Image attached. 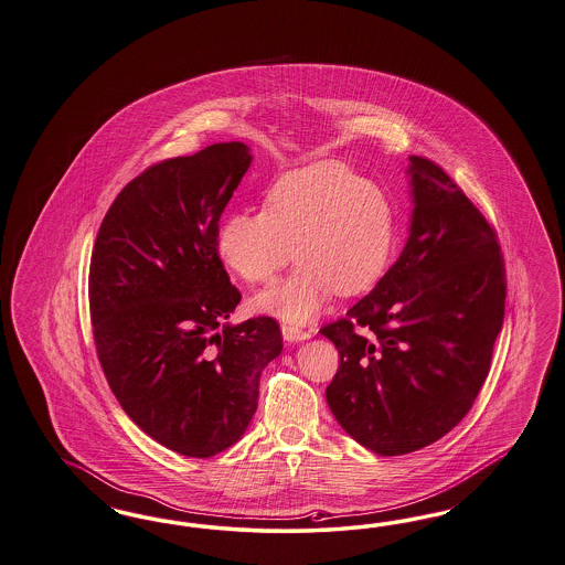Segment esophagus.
Masks as SVG:
<instances>
[{"label":"esophagus","mask_w":565,"mask_h":565,"mask_svg":"<svg viewBox=\"0 0 565 565\" xmlns=\"http://www.w3.org/2000/svg\"><path fill=\"white\" fill-rule=\"evenodd\" d=\"M281 334H284V339L290 340V342H298V340L311 339L313 330H307V328H300V326H294V323H284Z\"/></svg>","instance_id":"obj_1"}]
</instances>
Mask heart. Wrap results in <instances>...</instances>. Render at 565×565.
<instances>
[{
	"label": "heart",
	"mask_w": 565,
	"mask_h": 565,
	"mask_svg": "<svg viewBox=\"0 0 565 565\" xmlns=\"http://www.w3.org/2000/svg\"><path fill=\"white\" fill-rule=\"evenodd\" d=\"M393 242L383 191L339 161L277 177L263 195V212H233L216 233L218 256L249 284L273 281L294 254L292 275L256 300L258 309L290 321L311 319L332 292L370 290L383 277Z\"/></svg>",
	"instance_id": "1"
}]
</instances>
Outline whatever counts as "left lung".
<instances>
[{"label": "left lung", "mask_w": 565, "mask_h": 565, "mask_svg": "<svg viewBox=\"0 0 565 565\" xmlns=\"http://www.w3.org/2000/svg\"><path fill=\"white\" fill-rule=\"evenodd\" d=\"M409 163L406 248L372 292L319 330L340 355L328 406L381 456L427 448L469 414L504 321L497 228L441 166Z\"/></svg>", "instance_id": "1"}]
</instances>
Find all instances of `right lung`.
Returning a JSON list of instances; mask_svg holds the SVG:
<instances>
[{
    "mask_svg": "<svg viewBox=\"0 0 565 565\" xmlns=\"http://www.w3.org/2000/svg\"><path fill=\"white\" fill-rule=\"evenodd\" d=\"M249 161L244 142H216L149 166L117 193L92 248L105 379L136 425L182 456H214L244 435L260 372L284 347L273 317L225 323L242 294L216 233Z\"/></svg>",
    "mask_w": 565,
    "mask_h": 565,
    "instance_id": "add662e5",
    "label": "right lung"
}]
</instances>
